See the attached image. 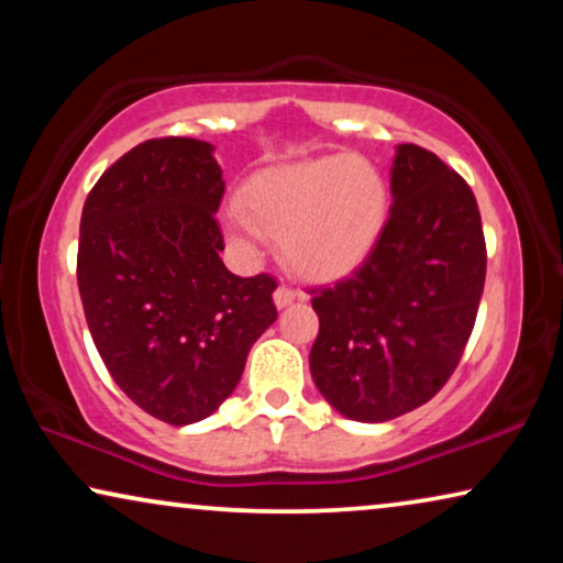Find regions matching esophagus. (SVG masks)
<instances>
[{"instance_id":"esophagus-1","label":"esophagus","mask_w":563,"mask_h":563,"mask_svg":"<svg viewBox=\"0 0 563 563\" xmlns=\"http://www.w3.org/2000/svg\"><path fill=\"white\" fill-rule=\"evenodd\" d=\"M297 299H299L297 291L291 289V287H284V284L274 291V305L279 307V310H284V307H289V305H295Z\"/></svg>"}]
</instances>
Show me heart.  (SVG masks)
<instances>
[{"label":"heart","mask_w":563,"mask_h":563,"mask_svg":"<svg viewBox=\"0 0 563 563\" xmlns=\"http://www.w3.org/2000/svg\"><path fill=\"white\" fill-rule=\"evenodd\" d=\"M389 191L379 168L333 156L258 176L225 225L235 243L282 241V258L307 282L343 279L366 264L387 225Z\"/></svg>","instance_id":"b5f03b06"}]
</instances>
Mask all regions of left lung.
Masks as SVG:
<instances>
[{"instance_id": "left-lung-1", "label": "left lung", "mask_w": 563, "mask_h": 563, "mask_svg": "<svg viewBox=\"0 0 563 563\" xmlns=\"http://www.w3.org/2000/svg\"><path fill=\"white\" fill-rule=\"evenodd\" d=\"M391 207L366 264L314 291V387L343 418L387 422L449 382L472 335L487 272L468 184L435 153L399 143Z\"/></svg>"}]
</instances>
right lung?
<instances>
[{"label":"right lung","mask_w":563,"mask_h":563,"mask_svg":"<svg viewBox=\"0 0 563 563\" xmlns=\"http://www.w3.org/2000/svg\"><path fill=\"white\" fill-rule=\"evenodd\" d=\"M222 191L212 143L158 137L84 202L76 279L91 341L118 387L168 426L210 418L276 320L272 276L222 264Z\"/></svg>","instance_id":"right-lung-1"}]
</instances>
